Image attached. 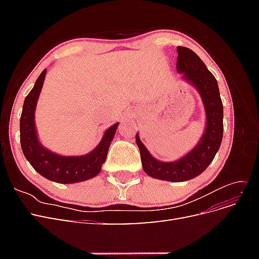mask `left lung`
<instances>
[{
    "mask_svg": "<svg viewBox=\"0 0 259 259\" xmlns=\"http://www.w3.org/2000/svg\"><path fill=\"white\" fill-rule=\"evenodd\" d=\"M177 72L180 79L193 85L200 94L206 116L204 132L194 148L173 162L156 160L142 143L138 133L136 144L140 151L143 168L152 178L166 182H187L199 176L214 160L221 147L224 133V108L215 76L190 49L177 48Z\"/></svg>",
    "mask_w": 259,
    "mask_h": 259,
    "instance_id": "obj_1",
    "label": "left lung"
}]
</instances>
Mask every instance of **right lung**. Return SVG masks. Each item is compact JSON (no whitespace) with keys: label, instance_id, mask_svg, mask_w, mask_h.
Wrapping results in <instances>:
<instances>
[{"label":"right lung","instance_id":"obj_1","mask_svg":"<svg viewBox=\"0 0 259 259\" xmlns=\"http://www.w3.org/2000/svg\"><path fill=\"white\" fill-rule=\"evenodd\" d=\"M46 75L44 69L25 99L20 116V144L23 155L38 174L58 184L81 183L97 176L107 159L119 123L106 130L96 148L84 155H61L45 148L37 137L35 108Z\"/></svg>","mask_w":259,"mask_h":259}]
</instances>
